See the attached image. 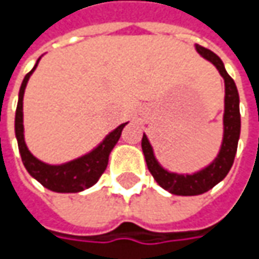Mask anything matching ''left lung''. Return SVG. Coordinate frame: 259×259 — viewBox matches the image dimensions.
Masks as SVG:
<instances>
[{
  "label": "left lung",
  "instance_id": "8db88e82",
  "mask_svg": "<svg viewBox=\"0 0 259 259\" xmlns=\"http://www.w3.org/2000/svg\"><path fill=\"white\" fill-rule=\"evenodd\" d=\"M196 52L210 62L218 69L219 75L224 77L225 82V109H224V135L219 153L214 157L212 163L194 171V173H176L170 171L160 164L154 154L153 145L148 137L143 135L141 148L144 153L145 163L153 174L154 180L168 193L177 196H197L206 193L219 182H222L226 174L229 173L234 164L238 141L241 135V114H239V94L235 85L234 79L228 75L224 62L219 56L214 55L209 49L196 45Z\"/></svg>",
  "mask_w": 259,
  "mask_h": 259
}]
</instances>
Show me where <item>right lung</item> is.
<instances>
[{
	"mask_svg": "<svg viewBox=\"0 0 259 259\" xmlns=\"http://www.w3.org/2000/svg\"><path fill=\"white\" fill-rule=\"evenodd\" d=\"M40 59L41 57L37 59L34 67L24 76L20 92H18V104H17L14 122L15 138L18 143V150H20L25 170L38 183L43 184L46 189L56 192V193H79V192H83L85 189L92 187L99 180V177L102 176L106 165H108L109 154L114 150L124 126L128 122L116 126L114 131H111L89 153L80 155L77 158H73L70 161H66L62 164H49V163L38 160L35 155L31 154V151L28 150V147L25 144L24 124H23L24 122L23 98H24L28 79L33 75Z\"/></svg>",
	"mask_w": 259,
	"mask_h": 259,
	"instance_id": "right-lung-1",
	"label": "right lung"
}]
</instances>
